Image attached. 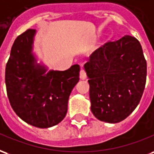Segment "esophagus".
Returning a JSON list of instances; mask_svg holds the SVG:
<instances>
[{
    "label": "esophagus",
    "mask_w": 154,
    "mask_h": 154,
    "mask_svg": "<svg viewBox=\"0 0 154 154\" xmlns=\"http://www.w3.org/2000/svg\"><path fill=\"white\" fill-rule=\"evenodd\" d=\"M79 77L82 79H85L87 78V75H86V72L85 71V69L81 68L80 69V71H79Z\"/></svg>",
    "instance_id": "obj_1"
}]
</instances>
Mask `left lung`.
Listing matches in <instances>:
<instances>
[{
	"label": "left lung",
	"instance_id": "8db88e82",
	"mask_svg": "<svg viewBox=\"0 0 154 154\" xmlns=\"http://www.w3.org/2000/svg\"><path fill=\"white\" fill-rule=\"evenodd\" d=\"M85 69L96 118L117 123L136 108L145 88L147 63L135 38L125 35L106 42L92 53Z\"/></svg>",
	"mask_w": 154,
	"mask_h": 154
}]
</instances>
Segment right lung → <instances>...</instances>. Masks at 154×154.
Here are the masks:
<instances>
[{
	"label": "right lung",
	"instance_id": "1",
	"mask_svg": "<svg viewBox=\"0 0 154 154\" xmlns=\"http://www.w3.org/2000/svg\"><path fill=\"white\" fill-rule=\"evenodd\" d=\"M35 32L28 29L14 40L5 67V86L19 117L36 127L48 128L66 116L69 94L79 79V66L47 72L32 53Z\"/></svg>",
	"mask_w": 154,
	"mask_h": 154
}]
</instances>
